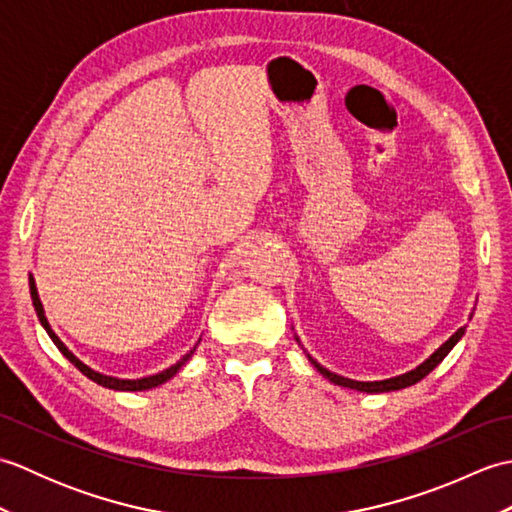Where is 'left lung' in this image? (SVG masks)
Segmentation results:
<instances>
[{
    "label": "left lung",
    "mask_w": 512,
    "mask_h": 512,
    "mask_svg": "<svg viewBox=\"0 0 512 512\" xmlns=\"http://www.w3.org/2000/svg\"><path fill=\"white\" fill-rule=\"evenodd\" d=\"M464 332H466V325H464V328H460L458 332H455V334H451V339L444 341L438 347V350L433 352L427 358V361L420 363L416 369H411V372L394 376V378H385V380H352V378H345V376L334 374V372H330V369H325L323 365H319L317 361H314L310 354H308V358H310V363L317 367V372L323 374V378H328L330 383H334V385H341V387H347V389H356V391H365V394H383V391H396V389H405L409 385H416L418 380H422L424 376H427L433 367H438L444 361V356H447L453 350V345L462 339ZM297 343H299V339H297Z\"/></svg>",
    "instance_id": "left-lung-1"
}]
</instances>
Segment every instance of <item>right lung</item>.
<instances>
[{"instance_id":"right-lung-1","label":"right lung","mask_w":512,"mask_h":512,"mask_svg":"<svg viewBox=\"0 0 512 512\" xmlns=\"http://www.w3.org/2000/svg\"><path fill=\"white\" fill-rule=\"evenodd\" d=\"M28 284H30V299H32V306H35V312H37V317H39V323L43 325V330L48 332V336L52 339V343L59 347V352L68 358V361L79 369L81 374H85L88 376L90 380H94L96 385H103V387H107V389H114V391H145V389H151V387H158V385H162V383H167L169 378H173L176 376L178 372H180V367L189 361V358L193 356V352H195V347H198V343H195L191 350L184 354L180 361L176 363V365H171V367H167V369H162L160 374H154V376H145V378H136V380H132V378H116V376H107V374H101V372H96V369H92L90 365H85L81 358H76L70 350H68V345H65L57 334H54V330L50 328V323H48V319H46V312H43V303H41V299H39V292H37V284H35V277H28Z\"/></svg>"}]
</instances>
